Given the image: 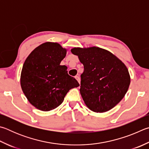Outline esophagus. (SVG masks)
<instances>
[{"label":"esophagus","instance_id":"1","mask_svg":"<svg viewBox=\"0 0 149 149\" xmlns=\"http://www.w3.org/2000/svg\"><path fill=\"white\" fill-rule=\"evenodd\" d=\"M75 79H77V81H78V83H79L80 84V81H81V80H80V77H79V75H76V76L75 77Z\"/></svg>","mask_w":149,"mask_h":149}]
</instances>
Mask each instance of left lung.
Here are the masks:
<instances>
[{
	"instance_id": "8db88e82",
	"label": "left lung",
	"mask_w": 149,
	"mask_h": 149,
	"mask_svg": "<svg viewBox=\"0 0 149 149\" xmlns=\"http://www.w3.org/2000/svg\"><path fill=\"white\" fill-rule=\"evenodd\" d=\"M71 51L84 66L79 91L86 107L96 113L111 109L124 98L130 84L125 64L100 47H74Z\"/></svg>"
}]
</instances>
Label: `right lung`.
Instances as JSON below:
<instances>
[{"label": "right lung", "mask_w": 149, "mask_h": 149, "mask_svg": "<svg viewBox=\"0 0 149 149\" xmlns=\"http://www.w3.org/2000/svg\"><path fill=\"white\" fill-rule=\"evenodd\" d=\"M67 49L47 42L36 47L26 58L20 83L29 102L36 109L49 111L59 106L70 89L79 86L60 64Z\"/></svg>", "instance_id": "add662e5"}]
</instances>
